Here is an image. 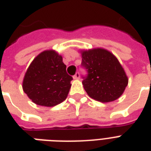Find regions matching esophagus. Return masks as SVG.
Here are the masks:
<instances>
[{
	"mask_svg": "<svg viewBox=\"0 0 151 151\" xmlns=\"http://www.w3.org/2000/svg\"><path fill=\"white\" fill-rule=\"evenodd\" d=\"M73 79H79L80 78V73H79V72H77V73H75V75H73Z\"/></svg>",
	"mask_w": 151,
	"mask_h": 151,
	"instance_id": "obj_1",
	"label": "esophagus"
}]
</instances>
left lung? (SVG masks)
Returning a JSON list of instances; mask_svg holds the SVG:
<instances>
[{
  "instance_id": "obj_1",
  "label": "left lung",
  "mask_w": 151,
  "mask_h": 151,
  "mask_svg": "<svg viewBox=\"0 0 151 151\" xmlns=\"http://www.w3.org/2000/svg\"><path fill=\"white\" fill-rule=\"evenodd\" d=\"M84 88L91 98L100 102H111L121 96L128 83L124 69L111 53L93 49L81 53Z\"/></svg>"
}]
</instances>
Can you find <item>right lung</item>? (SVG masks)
Masks as SVG:
<instances>
[{"instance_id":"right-lung-1","label":"right lung","mask_w":151,"mask_h":151,"mask_svg":"<svg viewBox=\"0 0 151 151\" xmlns=\"http://www.w3.org/2000/svg\"><path fill=\"white\" fill-rule=\"evenodd\" d=\"M73 78L66 73L63 58L46 50L32 61L25 73L23 89L35 104L52 107L65 101Z\"/></svg>"}]
</instances>
